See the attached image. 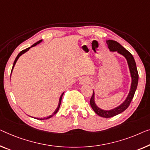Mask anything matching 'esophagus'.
<instances>
[{"label":"esophagus","instance_id":"obj_1","mask_svg":"<svg viewBox=\"0 0 150 150\" xmlns=\"http://www.w3.org/2000/svg\"><path fill=\"white\" fill-rule=\"evenodd\" d=\"M89 82V80L88 78L86 77H82L81 79L79 80V83L80 84H84V83H88Z\"/></svg>","mask_w":150,"mask_h":150}]
</instances>
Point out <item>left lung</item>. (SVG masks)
I'll use <instances>...</instances> for the list:
<instances>
[{
  "instance_id": "8db88e82",
  "label": "left lung",
  "mask_w": 150,
  "mask_h": 150,
  "mask_svg": "<svg viewBox=\"0 0 150 150\" xmlns=\"http://www.w3.org/2000/svg\"><path fill=\"white\" fill-rule=\"evenodd\" d=\"M106 43L108 44V47L110 51H112V52H117L118 54L123 56L126 59L131 77L130 91H129V93L126 99L121 104L115 108L111 109V110H102L97 106L95 102V93L93 91V95L90 99V105L91 108H92L93 111L100 117L104 118H110L115 117V116L118 115V114L122 112L130 105L131 100H132L134 94H135L136 89L137 88L139 75H138L135 59H134L133 55L128 50H127L123 46H122L118 42L115 41V40H106Z\"/></svg>"
}]
</instances>
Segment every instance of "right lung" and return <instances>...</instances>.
I'll use <instances>...</instances> for the list:
<instances>
[{"instance_id":"add662e5","label":"right lung","mask_w":150,"mask_h":150,"mask_svg":"<svg viewBox=\"0 0 150 150\" xmlns=\"http://www.w3.org/2000/svg\"><path fill=\"white\" fill-rule=\"evenodd\" d=\"M42 40H40V41H38V42H37L36 43H35L34 44H33V45L31 46V47H29V48H26V49H25V50H22V51H21V52H20L19 54H18V55H17V57H16V59H15V61H14V63H13V68H12V70H11V73H12V71H13V68H14V67H15V64H16V62H17V61L18 60V59H19V58L21 57V56L23 54H24L25 52H26L27 51H28L29 50H30V49L32 48V47H33V46H36L37 44H40V42H42ZM63 94H64V92L62 93L61 94V97H60V98H59V105H58V107L57 108V109H56V110H54V112H53V114H52V115H50L49 116V117H44V118H35V117H34V118H36V119H38V120H46V119H48V118H51L52 117H53L54 115H56V114H57V112H58V110H59V108H60V106H61V100H62V96H63Z\"/></svg>"}]
</instances>
